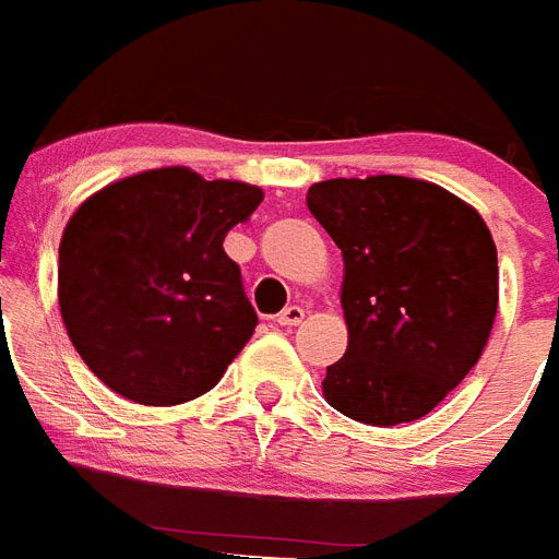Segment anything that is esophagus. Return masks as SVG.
<instances>
[{
	"label": "esophagus",
	"mask_w": 559,
	"mask_h": 559,
	"mask_svg": "<svg viewBox=\"0 0 559 559\" xmlns=\"http://www.w3.org/2000/svg\"><path fill=\"white\" fill-rule=\"evenodd\" d=\"M302 319H305V310L299 308V305H290V308H285L283 313L276 316V322L283 324V328H296Z\"/></svg>",
	"instance_id": "1"
}]
</instances>
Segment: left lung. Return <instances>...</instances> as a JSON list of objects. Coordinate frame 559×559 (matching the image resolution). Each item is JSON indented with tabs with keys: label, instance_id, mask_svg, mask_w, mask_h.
Masks as SVG:
<instances>
[{
	"label": "left lung",
	"instance_id": "8db88e82",
	"mask_svg": "<svg viewBox=\"0 0 559 559\" xmlns=\"http://www.w3.org/2000/svg\"><path fill=\"white\" fill-rule=\"evenodd\" d=\"M308 210L344 257L347 353L324 400L367 426L426 417L481 358L498 310V251L453 192L406 176L328 179Z\"/></svg>",
	"mask_w": 559,
	"mask_h": 559
}]
</instances>
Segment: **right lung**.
Instances as JSON below:
<instances>
[{
	"label": "right lung",
	"mask_w": 559,
	"mask_h": 559,
	"mask_svg": "<svg viewBox=\"0 0 559 559\" xmlns=\"http://www.w3.org/2000/svg\"><path fill=\"white\" fill-rule=\"evenodd\" d=\"M260 201L246 181L156 167L78 206L58 249V305L72 347L111 392L179 406L224 378L257 324L224 237Z\"/></svg>",
	"instance_id": "1"
}]
</instances>
